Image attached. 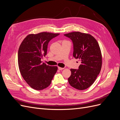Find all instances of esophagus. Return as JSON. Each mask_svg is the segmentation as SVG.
Instances as JSON below:
<instances>
[{
	"mask_svg": "<svg viewBox=\"0 0 120 120\" xmlns=\"http://www.w3.org/2000/svg\"><path fill=\"white\" fill-rule=\"evenodd\" d=\"M58 69H59V70H64V68H60V67H58Z\"/></svg>",
	"mask_w": 120,
	"mask_h": 120,
	"instance_id": "34e87169",
	"label": "esophagus"
}]
</instances>
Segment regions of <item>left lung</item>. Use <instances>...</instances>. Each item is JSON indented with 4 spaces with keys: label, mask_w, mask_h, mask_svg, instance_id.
<instances>
[{
    "label": "left lung",
    "mask_w": 120,
    "mask_h": 120,
    "mask_svg": "<svg viewBox=\"0 0 120 120\" xmlns=\"http://www.w3.org/2000/svg\"><path fill=\"white\" fill-rule=\"evenodd\" d=\"M74 45L73 56L81 61L78 70L71 69L70 85L79 90H86L95 81L102 65V56L97 40L92 35L75 31L64 34Z\"/></svg>",
    "instance_id": "1"
}]
</instances>
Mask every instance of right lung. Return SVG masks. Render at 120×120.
I'll return each instance as SVG.
<instances>
[{
    "label": "right lung",
    "instance_id": "1",
    "mask_svg": "<svg viewBox=\"0 0 120 120\" xmlns=\"http://www.w3.org/2000/svg\"><path fill=\"white\" fill-rule=\"evenodd\" d=\"M60 34L42 32L30 34L21 42L18 52V64L22 78L31 88L42 90L48 87L56 72V66L41 61L47 53L49 41Z\"/></svg>",
    "mask_w": 120,
    "mask_h": 120
}]
</instances>
